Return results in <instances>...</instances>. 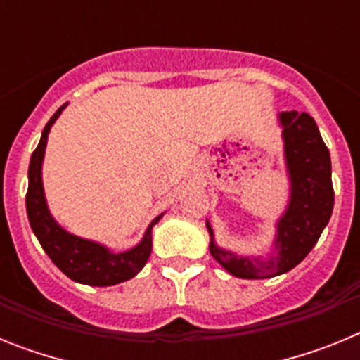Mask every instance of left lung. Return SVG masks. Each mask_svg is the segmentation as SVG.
Wrapping results in <instances>:
<instances>
[{"mask_svg":"<svg viewBox=\"0 0 360 360\" xmlns=\"http://www.w3.org/2000/svg\"><path fill=\"white\" fill-rule=\"evenodd\" d=\"M279 122L290 176V202L278 221L274 243L278 254L262 259L219 249L207 221L212 257L227 272L241 279L274 278L299 265L314 249L333 211L332 162L316 120L308 113L283 111Z\"/></svg>","mask_w":360,"mask_h":360,"instance_id":"left-lung-1","label":"left lung"}]
</instances>
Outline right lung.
<instances>
[{
    "label": "right lung",
    "instance_id": "obj_1",
    "mask_svg": "<svg viewBox=\"0 0 360 360\" xmlns=\"http://www.w3.org/2000/svg\"><path fill=\"white\" fill-rule=\"evenodd\" d=\"M66 104H63L59 110L52 115V119L46 122L41 135V141L37 144L36 151L32 153L30 165H28V191H27V212L28 221L34 231V234L39 240L41 247L49 257L56 263V266L63 274L68 276L73 281L82 283V285H91V287H111L117 283L128 281L133 276H136L148 263L149 254H151V231L158 224L157 216L149 224L144 238L136 247L126 250V252H111L104 245L95 243L90 240H82L79 236H73L66 232L61 225L50 214L46 207L43 191V178H41V165H43L44 148L49 141V133L52 124L57 117L61 115Z\"/></svg>",
    "mask_w": 360,
    "mask_h": 360
}]
</instances>
